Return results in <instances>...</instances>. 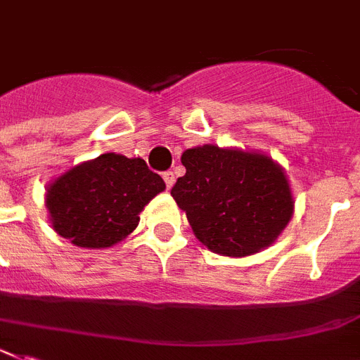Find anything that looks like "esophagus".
Segmentation results:
<instances>
[{"instance_id": "34e87169", "label": "esophagus", "mask_w": 360, "mask_h": 360, "mask_svg": "<svg viewBox=\"0 0 360 360\" xmlns=\"http://www.w3.org/2000/svg\"><path fill=\"white\" fill-rule=\"evenodd\" d=\"M162 179H165V183H166V188H172L175 183L174 172H165V174H162Z\"/></svg>"}]
</instances>
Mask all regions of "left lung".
Listing matches in <instances>:
<instances>
[{
	"instance_id": "8db88e82",
	"label": "left lung",
	"mask_w": 360,
	"mask_h": 360,
	"mask_svg": "<svg viewBox=\"0 0 360 360\" xmlns=\"http://www.w3.org/2000/svg\"><path fill=\"white\" fill-rule=\"evenodd\" d=\"M181 162L186 174L172 198L216 255H255L288 226L295 208L289 181L265 153L205 144L186 150Z\"/></svg>"
}]
</instances>
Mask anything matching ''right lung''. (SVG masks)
<instances>
[{
	"mask_svg": "<svg viewBox=\"0 0 360 360\" xmlns=\"http://www.w3.org/2000/svg\"><path fill=\"white\" fill-rule=\"evenodd\" d=\"M166 188L143 159L102 153L68 170L47 186L53 229L77 247L105 249L139 225V214Z\"/></svg>",
	"mask_w": 360,
	"mask_h": 360,
	"instance_id": "1",
	"label": "right lung"
}]
</instances>
